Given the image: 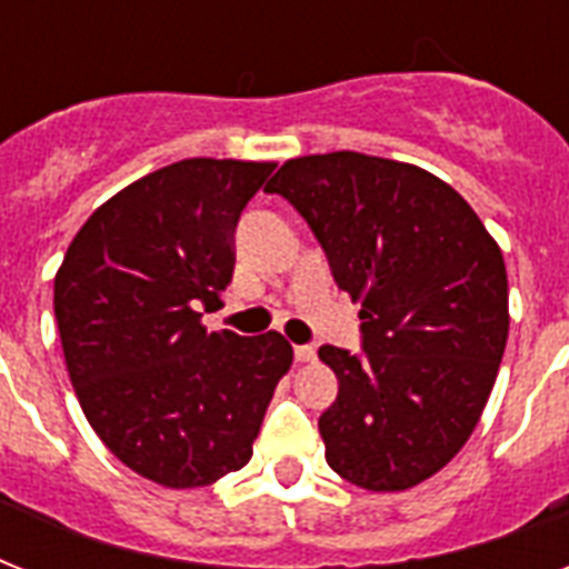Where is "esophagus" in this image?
<instances>
[{"label":"esophagus","mask_w":569,"mask_h":569,"mask_svg":"<svg viewBox=\"0 0 569 569\" xmlns=\"http://www.w3.org/2000/svg\"><path fill=\"white\" fill-rule=\"evenodd\" d=\"M295 360H298V363H310V360H316V348L295 346Z\"/></svg>","instance_id":"1"}]
</instances>
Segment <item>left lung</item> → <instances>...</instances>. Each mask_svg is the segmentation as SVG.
Here are the masks:
<instances>
[{
	"label": "left lung",
	"instance_id": "8db88e82",
	"mask_svg": "<svg viewBox=\"0 0 569 569\" xmlns=\"http://www.w3.org/2000/svg\"><path fill=\"white\" fill-rule=\"evenodd\" d=\"M330 274L360 301L363 355L321 346L339 380L319 431L330 469L392 493L449 463L476 431L508 342V274L458 191L378 156H301L274 173Z\"/></svg>",
	"mask_w": 569,
	"mask_h": 569
}]
</instances>
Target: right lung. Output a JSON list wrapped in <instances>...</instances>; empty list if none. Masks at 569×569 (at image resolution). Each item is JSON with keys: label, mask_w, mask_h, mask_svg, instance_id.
Here are the masks:
<instances>
[{"label": "right lung", "mask_w": 569, "mask_h": 569, "mask_svg": "<svg viewBox=\"0 0 569 569\" xmlns=\"http://www.w3.org/2000/svg\"><path fill=\"white\" fill-rule=\"evenodd\" d=\"M271 162L182 159L106 200L56 274L64 363L109 451L156 485L186 490L253 455L292 346L277 330L209 333L241 209Z\"/></svg>", "instance_id": "obj_1"}]
</instances>
